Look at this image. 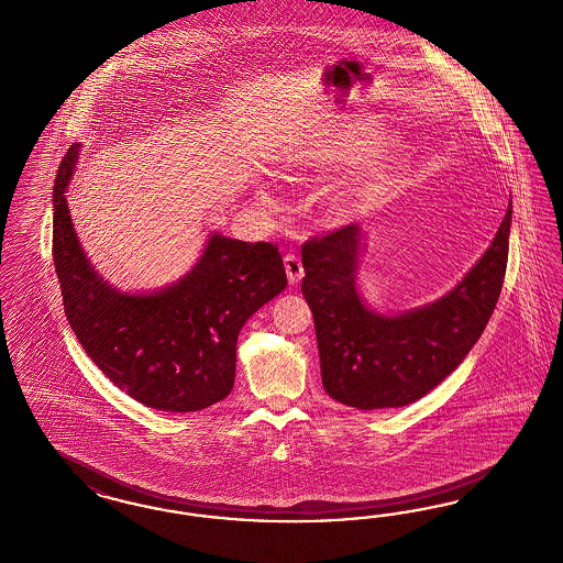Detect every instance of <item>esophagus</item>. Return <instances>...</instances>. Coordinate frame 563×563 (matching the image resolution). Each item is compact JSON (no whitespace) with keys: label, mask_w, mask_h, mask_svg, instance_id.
<instances>
[{"label":"esophagus","mask_w":563,"mask_h":563,"mask_svg":"<svg viewBox=\"0 0 563 563\" xmlns=\"http://www.w3.org/2000/svg\"><path fill=\"white\" fill-rule=\"evenodd\" d=\"M285 272H287V278L291 285H297L303 278V266H301L299 255H295V253L285 255Z\"/></svg>","instance_id":"esophagus-1"}]
</instances>
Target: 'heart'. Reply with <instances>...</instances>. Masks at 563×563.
Wrapping results in <instances>:
<instances>
[{
	"label": "heart",
	"instance_id": "heart-1",
	"mask_svg": "<svg viewBox=\"0 0 563 563\" xmlns=\"http://www.w3.org/2000/svg\"><path fill=\"white\" fill-rule=\"evenodd\" d=\"M377 135L379 130L373 123L350 119L341 121L285 144L278 155V169L289 174L335 172L358 163L369 146L377 142ZM371 151L347 180L333 186L324 195L327 216L338 224L354 220L362 207L383 197L405 172L410 157L408 146L400 137H387ZM257 195L264 201L272 199L266 188H260Z\"/></svg>",
	"mask_w": 563,
	"mask_h": 563
}]
</instances>
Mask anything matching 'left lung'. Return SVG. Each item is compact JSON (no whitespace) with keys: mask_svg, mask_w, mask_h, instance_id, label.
<instances>
[{"mask_svg":"<svg viewBox=\"0 0 563 563\" xmlns=\"http://www.w3.org/2000/svg\"><path fill=\"white\" fill-rule=\"evenodd\" d=\"M511 209L490 247L446 295L400 314H383L362 299L361 225L303 245L301 292L314 314L320 375L333 400L361 410L412 405L465 361L503 289Z\"/></svg>","mask_w":563,"mask_h":563,"instance_id":"left-lung-1","label":"left lung"}]
</instances>
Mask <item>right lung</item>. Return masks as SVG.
Instances as JSON below:
<instances>
[{"label": "right lung", "mask_w": 563, "mask_h": 563, "mask_svg": "<svg viewBox=\"0 0 563 563\" xmlns=\"http://www.w3.org/2000/svg\"><path fill=\"white\" fill-rule=\"evenodd\" d=\"M79 148L73 144L63 158L52 199V253L70 329L96 366L148 408L195 412L224 400L243 324L287 287L278 249L211 232L176 283L121 291L91 266L68 213Z\"/></svg>", "instance_id": "add662e5"}]
</instances>
